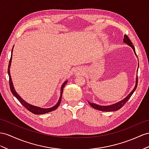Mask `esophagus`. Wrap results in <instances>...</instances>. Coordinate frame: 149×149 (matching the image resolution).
Returning a JSON list of instances; mask_svg holds the SVG:
<instances>
[{
  "label": "esophagus",
  "instance_id": "esophagus-1",
  "mask_svg": "<svg viewBox=\"0 0 149 149\" xmlns=\"http://www.w3.org/2000/svg\"><path fill=\"white\" fill-rule=\"evenodd\" d=\"M74 74H77V73H79V72H81V70L77 69H77L74 71Z\"/></svg>",
  "mask_w": 149,
  "mask_h": 149
}]
</instances>
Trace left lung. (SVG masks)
<instances>
[{
    "mask_svg": "<svg viewBox=\"0 0 149 149\" xmlns=\"http://www.w3.org/2000/svg\"><path fill=\"white\" fill-rule=\"evenodd\" d=\"M123 42L125 43H127V45H128L130 47H131L132 48V49H133V52H134L135 55L137 56L136 54V52H135V47L134 46L132 45V43L131 42L130 40V38H128V36L127 35H125L124 36V38H123ZM137 84H138V77H136V84H135V86L134 87V89L132 90V92L130 93L128 96L126 97L125 99H123V100L120 101V102H116L115 104H111V105H109V106H101V105H98L96 104L95 103H92V102H89V104L92 106V107L94 109H97V110H100V111H117V110H119L120 108H121L123 106L126 104V102H127L128 100L132 94L134 93V91H135V89H136V87H137Z\"/></svg>",
    "mask_w": 149,
    "mask_h": 149,
    "instance_id": "left-lung-1",
    "label": "left lung"
}]
</instances>
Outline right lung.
I'll list each match as a JSON object with an SVG mask.
<instances>
[{
    "label": "right lung",
    "instance_id": "obj_1",
    "mask_svg": "<svg viewBox=\"0 0 149 149\" xmlns=\"http://www.w3.org/2000/svg\"><path fill=\"white\" fill-rule=\"evenodd\" d=\"M13 48H14V47H13ZM13 48L12 49V52H11V56H10V59L9 60V66H8V75H9V86H10V91H11V93H12L14 96L17 99V100L21 102V104L24 106V107H25L26 109L28 110V111H29L30 112H31L33 114H43L49 113V112L53 111V110L56 109L58 107L60 104L61 100H62L63 90V88H64L65 86V84L67 83V81H65L64 83L62 85V86H61V93H60V98H59V100H58V102H57V103H56V104L54 106H53V107L49 108H42L38 107V106H33V105H31V104L28 103V102H26L23 100V99L21 98V96H19V94L16 93V91H15L14 87L13 86V81H12V79H11V77H10V64H11V60H12V55H13Z\"/></svg>",
    "mask_w": 149,
    "mask_h": 149
}]
</instances>
